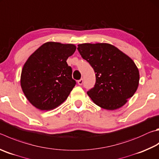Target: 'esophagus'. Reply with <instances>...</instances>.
<instances>
[{
    "label": "esophagus",
    "mask_w": 159,
    "mask_h": 159,
    "mask_svg": "<svg viewBox=\"0 0 159 159\" xmlns=\"http://www.w3.org/2000/svg\"><path fill=\"white\" fill-rule=\"evenodd\" d=\"M83 79H80V80H78V84H79V85H81L83 84Z\"/></svg>",
    "instance_id": "esophagus-1"
}]
</instances>
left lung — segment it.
<instances>
[{
	"label": "left lung",
	"instance_id": "obj_1",
	"mask_svg": "<svg viewBox=\"0 0 159 159\" xmlns=\"http://www.w3.org/2000/svg\"><path fill=\"white\" fill-rule=\"evenodd\" d=\"M77 49L95 72L94 87L87 92L93 102L110 111L125 105L139 85V71L133 60L107 43L80 44Z\"/></svg>",
	"mask_w": 159,
	"mask_h": 159
}]
</instances>
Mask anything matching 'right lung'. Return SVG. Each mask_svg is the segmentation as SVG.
<instances>
[{"label":"right lung","mask_w":159,"mask_h":159,"mask_svg":"<svg viewBox=\"0 0 159 159\" xmlns=\"http://www.w3.org/2000/svg\"><path fill=\"white\" fill-rule=\"evenodd\" d=\"M76 49L72 44L48 42L28 57L20 81L25 97L34 107L49 111L67 99L76 82L67 60Z\"/></svg>","instance_id":"1"}]
</instances>
